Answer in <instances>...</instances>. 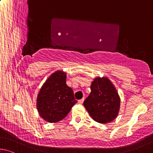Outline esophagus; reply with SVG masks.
<instances>
[{
	"mask_svg": "<svg viewBox=\"0 0 153 153\" xmlns=\"http://www.w3.org/2000/svg\"><path fill=\"white\" fill-rule=\"evenodd\" d=\"M84 100H85V98H82V99H81V100H79V103H80V104H82V103H83V101H84Z\"/></svg>",
	"mask_w": 153,
	"mask_h": 153,
	"instance_id": "1",
	"label": "esophagus"
}]
</instances>
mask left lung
<instances>
[{
    "mask_svg": "<svg viewBox=\"0 0 153 153\" xmlns=\"http://www.w3.org/2000/svg\"><path fill=\"white\" fill-rule=\"evenodd\" d=\"M91 93L84 106L95 121L107 124L117 116L120 99L114 85L108 78L97 77L91 85Z\"/></svg>",
    "mask_w": 153,
    "mask_h": 153,
    "instance_id": "8db88e82",
    "label": "left lung"
}]
</instances>
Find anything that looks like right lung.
<instances>
[{
  "label": "right lung",
  "instance_id": "add662e5",
  "mask_svg": "<svg viewBox=\"0 0 153 153\" xmlns=\"http://www.w3.org/2000/svg\"><path fill=\"white\" fill-rule=\"evenodd\" d=\"M66 79L65 72L56 71L45 81L37 95V111L48 122H57L64 119L77 103Z\"/></svg>",
  "mask_w": 153,
  "mask_h": 153
}]
</instances>
